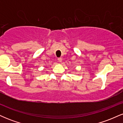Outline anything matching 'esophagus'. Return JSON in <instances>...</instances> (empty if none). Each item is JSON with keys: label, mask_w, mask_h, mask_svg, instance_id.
Listing matches in <instances>:
<instances>
[{"label": "esophagus", "mask_w": 123, "mask_h": 123, "mask_svg": "<svg viewBox=\"0 0 123 123\" xmlns=\"http://www.w3.org/2000/svg\"><path fill=\"white\" fill-rule=\"evenodd\" d=\"M58 61L59 62H61L62 61V59L61 58H58Z\"/></svg>", "instance_id": "esophagus-1"}]
</instances>
